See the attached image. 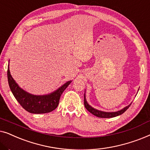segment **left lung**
I'll return each mask as SVG.
<instances>
[{
  "label": "left lung",
  "mask_w": 150,
  "mask_h": 150,
  "mask_svg": "<svg viewBox=\"0 0 150 150\" xmlns=\"http://www.w3.org/2000/svg\"><path fill=\"white\" fill-rule=\"evenodd\" d=\"M84 104H85V106L88 111L91 112V114H93V115H95L96 117H98L100 118H111V117H114L120 115L122 113L126 111V110L128 109V108L130 107V106L131 105V104L130 105H128L126 107H125L123 108V109L119 110V111L117 112H103V111H100V110H96L95 108H92L91 106H89L88 103L86 101L85 99V95L84 96Z\"/></svg>",
  "instance_id": "left-lung-1"
}]
</instances>
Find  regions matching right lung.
<instances>
[{"instance_id":"add662e5","label":"right lung","mask_w":150,"mask_h":150,"mask_svg":"<svg viewBox=\"0 0 150 150\" xmlns=\"http://www.w3.org/2000/svg\"><path fill=\"white\" fill-rule=\"evenodd\" d=\"M7 79L10 89L17 101L26 111L35 114L47 113L54 110L58 106L61 94L71 82H67L57 91L48 95L34 96L24 91L18 85L10 74L9 67Z\"/></svg>"}]
</instances>
